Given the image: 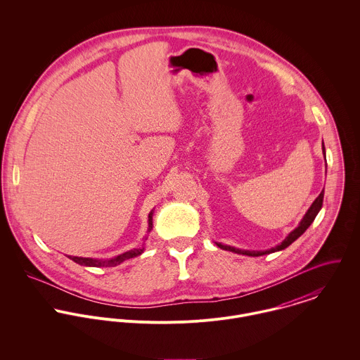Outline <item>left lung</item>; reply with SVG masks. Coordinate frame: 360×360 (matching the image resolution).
<instances>
[{"mask_svg":"<svg viewBox=\"0 0 360 360\" xmlns=\"http://www.w3.org/2000/svg\"><path fill=\"white\" fill-rule=\"evenodd\" d=\"M323 153H324V156H326L324 144H323ZM323 197H324V190L320 193V195L314 200V202H313L311 206L309 207V210L307 212V214L304 216V219L301 220L300 226H298L295 230H292V231L288 234V237H287V238H285L280 245H277V247H274V248H270V250H267V251H241V250H238V248L229 247V245H221V244H216V245H217L219 248H221V250L231 251V252H236V254L248 255V257H262V255H266V254H271V252L281 251V250L287 248L288 245H291L297 238H300V237L307 231V229H308L309 226L311 224V221L314 220L316 214H317V213H319V210L321 209V205H323Z\"/></svg>","mask_w":360,"mask_h":360,"instance_id":"8db88e82","label":"left lung"}]
</instances>
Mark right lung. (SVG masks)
<instances>
[{
	"instance_id": "1",
	"label": "right lung",
	"mask_w": 360,
	"mask_h": 360,
	"mask_svg": "<svg viewBox=\"0 0 360 360\" xmlns=\"http://www.w3.org/2000/svg\"><path fill=\"white\" fill-rule=\"evenodd\" d=\"M153 229V212L150 213L148 216V231H151ZM144 251V247L143 248H134L129 252H124L119 257H113V259H93V257H69L73 262L79 263V264H83V266H91V267H112V266H117L120 264L122 262H124L126 259H130V257H139L141 255Z\"/></svg>"
}]
</instances>
